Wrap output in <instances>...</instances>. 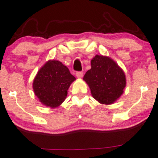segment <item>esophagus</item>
Masks as SVG:
<instances>
[{"label":"esophagus","mask_w":158,"mask_h":158,"mask_svg":"<svg viewBox=\"0 0 158 158\" xmlns=\"http://www.w3.org/2000/svg\"><path fill=\"white\" fill-rule=\"evenodd\" d=\"M76 77L79 78V79H80V78L83 77V73L82 72H77L76 73Z\"/></svg>","instance_id":"obj_1"}]
</instances>
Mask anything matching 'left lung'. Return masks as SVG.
Listing matches in <instances>:
<instances>
[{"instance_id": "left-lung-1", "label": "left lung", "mask_w": 158, "mask_h": 158, "mask_svg": "<svg viewBox=\"0 0 158 158\" xmlns=\"http://www.w3.org/2000/svg\"><path fill=\"white\" fill-rule=\"evenodd\" d=\"M91 64V69L85 73L83 80L99 103L112 104L122 95L126 87L124 70L110 57L101 55H95Z\"/></svg>"}]
</instances>
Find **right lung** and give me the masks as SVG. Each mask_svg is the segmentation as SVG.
<instances>
[{"mask_svg": "<svg viewBox=\"0 0 158 158\" xmlns=\"http://www.w3.org/2000/svg\"><path fill=\"white\" fill-rule=\"evenodd\" d=\"M76 78L57 60H49L40 69L33 81L34 94L43 105L57 108L65 100L67 90Z\"/></svg>", "mask_w": 158, "mask_h": 158, "instance_id": "obj_1", "label": "right lung"}]
</instances>
